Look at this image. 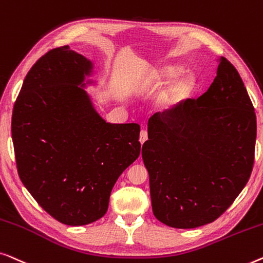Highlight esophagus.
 Segmentation results:
<instances>
[{
    "label": "esophagus",
    "instance_id": "esophagus-1",
    "mask_svg": "<svg viewBox=\"0 0 263 263\" xmlns=\"http://www.w3.org/2000/svg\"><path fill=\"white\" fill-rule=\"evenodd\" d=\"M147 139V132L145 130H142L140 131V135H139V142L140 144H143L144 142H146Z\"/></svg>",
    "mask_w": 263,
    "mask_h": 263
}]
</instances>
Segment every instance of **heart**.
I'll list each match as a JSON object with an SVG mask.
<instances>
[{
	"label": "heart",
	"instance_id": "obj_1",
	"mask_svg": "<svg viewBox=\"0 0 263 263\" xmlns=\"http://www.w3.org/2000/svg\"><path fill=\"white\" fill-rule=\"evenodd\" d=\"M181 71L180 66L167 65L162 68L155 69L150 73L149 81L154 86H162L174 79ZM195 88L194 80L192 76H182L180 79L173 81L167 88L158 94L156 99V107L158 110L163 113H170L179 109L184 105V102L191 98Z\"/></svg>",
	"mask_w": 263,
	"mask_h": 263
}]
</instances>
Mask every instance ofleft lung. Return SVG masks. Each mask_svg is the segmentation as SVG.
<instances>
[{
    "mask_svg": "<svg viewBox=\"0 0 263 263\" xmlns=\"http://www.w3.org/2000/svg\"><path fill=\"white\" fill-rule=\"evenodd\" d=\"M142 157L155 217L194 229L219 218L251 175L256 116L239 73L227 58L206 93L147 123Z\"/></svg>",
    "mask_w": 263,
    "mask_h": 263,
    "instance_id": "8db88e82",
    "label": "left lung"
}]
</instances>
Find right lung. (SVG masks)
Wrapping results in <instances>:
<instances>
[{
  "label": "right lung",
  "mask_w": 263,
  "mask_h": 263,
  "mask_svg": "<svg viewBox=\"0 0 263 263\" xmlns=\"http://www.w3.org/2000/svg\"><path fill=\"white\" fill-rule=\"evenodd\" d=\"M93 64L68 45L40 57L13 108L19 176L35 201L63 224L105 216L118 177L140 154L138 124H109L82 89Z\"/></svg>",
  "instance_id": "obj_1"
}]
</instances>
